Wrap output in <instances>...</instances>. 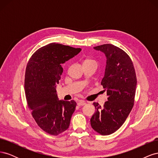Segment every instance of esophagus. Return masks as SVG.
<instances>
[{
	"mask_svg": "<svg viewBox=\"0 0 158 158\" xmlns=\"http://www.w3.org/2000/svg\"><path fill=\"white\" fill-rule=\"evenodd\" d=\"M77 105L78 106H82L85 105V102L84 101H83V100H79L77 103Z\"/></svg>",
	"mask_w": 158,
	"mask_h": 158,
	"instance_id": "esophagus-1",
	"label": "esophagus"
}]
</instances>
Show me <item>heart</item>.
<instances>
[{
	"label": "heart",
	"mask_w": 158,
	"mask_h": 158,
	"mask_svg": "<svg viewBox=\"0 0 158 158\" xmlns=\"http://www.w3.org/2000/svg\"><path fill=\"white\" fill-rule=\"evenodd\" d=\"M90 61H94V60H93L92 59H85L84 62H90Z\"/></svg>",
	"instance_id": "1"
}]
</instances>
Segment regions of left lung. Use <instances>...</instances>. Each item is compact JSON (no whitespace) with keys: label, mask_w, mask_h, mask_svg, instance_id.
<instances>
[{"label":"left lung","mask_w":158,"mask_h":158,"mask_svg":"<svg viewBox=\"0 0 158 158\" xmlns=\"http://www.w3.org/2000/svg\"><path fill=\"white\" fill-rule=\"evenodd\" d=\"M106 56V66L101 84L107 91L108 101L103 107L94 102L96 111L90 119L91 126L102 135L117 131L134 106L137 84L132 62L126 52L112 44L94 47Z\"/></svg>","instance_id":"1"}]
</instances>
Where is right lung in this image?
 Returning a JSON list of instances; mask_svg holds the SVG:
<instances>
[{
	"instance_id": "add662e5",
	"label": "right lung",
	"mask_w": 158,
	"mask_h": 158,
	"mask_svg": "<svg viewBox=\"0 0 158 158\" xmlns=\"http://www.w3.org/2000/svg\"><path fill=\"white\" fill-rule=\"evenodd\" d=\"M56 43L41 47L28 61L24 81L27 106L43 131L56 136L67 130L76 103L59 100L56 85L63 69L61 64L81 51Z\"/></svg>"
}]
</instances>
